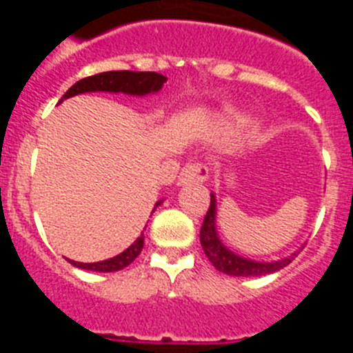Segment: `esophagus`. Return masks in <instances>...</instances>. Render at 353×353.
<instances>
[{"instance_id":"obj_1","label":"esophagus","mask_w":353,"mask_h":353,"mask_svg":"<svg viewBox=\"0 0 353 353\" xmlns=\"http://www.w3.org/2000/svg\"><path fill=\"white\" fill-rule=\"evenodd\" d=\"M210 174V170H208L207 164L203 162H189L182 168L179 174V182L180 183H191V182H205Z\"/></svg>"}]
</instances>
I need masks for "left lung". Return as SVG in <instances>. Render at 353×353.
<instances>
[{
    "label": "left lung",
    "instance_id": "8db88e82",
    "mask_svg": "<svg viewBox=\"0 0 353 353\" xmlns=\"http://www.w3.org/2000/svg\"><path fill=\"white\" fill-rule=\"evenodd\" d=\"M199 242L203 248L208 260L214 263V267L219 272L228 274V276H242V277H254L272 274L276 270H281L283 267L293 260V256L285 258V260L274 261V263H260V261L244 260L236 256L232 251H228L215 233V198L210 196V207H208L207 215H205L201 232H199Z\"/></svg>",
    "mask_w": 353,
    "mask_h": 353
}]
</instances>
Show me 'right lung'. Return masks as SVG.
I'll return each mask as SVG.
<instances>
[{
  "instance_id": "obj_1",
  "label": "right lung",
  "mask_w": 353,
  "mask_h": 353,
  "mask_svg": "<svg viewBox=\"0 0 353 353\" xmlns=\"http://www.w3.org/2000/svg\"><path fill=\"white\" fill-rule=\"evenodd\" d=\"M166 81L168 77H164L162 74H157V72H101V74H95V76L84 77V79L77 81L74 86H70V88L67 90V93L61 97L60 102H63V99H68V97L79 95V93L86 92H121L129 93V95H146V93L159 92V90L162 88V84L166 83ZM143 245H145V235L141 233V236H138L136 242H134L129 249H125V251L120 252V254L114 258H109V260L104 261H97V263H79V261L74 260L68 261H70L74 267L93 270V272H117V270L129 267V265L139 256V252L143 251Z\"/></svg>"
}]
</instances>
